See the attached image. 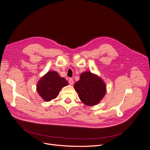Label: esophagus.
I'll return each mask as SVG.
<instances>
[{
  "instance_id": "obj_1",
  "label": "esophagus",
  "mask_w": 150,
  "mask_h": 150,
  "mask_svg": "<svg viewBox=\"0 0 150 150\" xmlns=\"http://www.w3.org/2000/svg\"><path fill=\"white\" fill-rule=\"evenodd\" d=\"M69 83L71 84V85H72L74 83V80L72 78H69Z\"/></svg>"
}]
</instances>
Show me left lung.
Listing matches in <instances>:
<instances>
[{
  "instance_id": "obj_1",
  "label": "left lung",
  "mask_w": 150,
  "mask_h": 150,
  "mask_svg": "<svg viewBox=\"0 0 150 150\" xmlns=\"http://www.w3.org/2000/svg\"><path fill=\"white\" fill-rule=\"evenodd\" d=\"M74 87L81 101L88 106L96 105L106 93V86L103 80L88 71L81 74L79 80Z\"/></svg>"
}]
</instances>
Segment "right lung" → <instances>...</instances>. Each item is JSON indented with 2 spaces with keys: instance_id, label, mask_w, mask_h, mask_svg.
<instances>
[{
  "instance_id": "obj_1",
  "label": "right lung",
  "mask_w": 150,
  "mask_h": 150,
  "mask_svg": "<svg viewBox=\"0 0 150 150\" xmlns=\"http://www.w3.org/2000/svg\"><path fill=\"white\" fill-rule=\"evenodd\" d=\"M68 85L64 78H62L57 72L51 71L42 76L38 81L37 91L45 101L55 99L62 88Z\"/></svg>"
}]
</instances>
